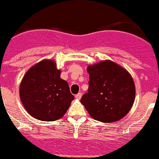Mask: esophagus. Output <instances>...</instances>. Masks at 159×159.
<instances>
[{
	"instance_id": "1",
	"label": "esophagus",
	"mask_w": 159,
	"mask_h": 159,
	"mask_svg": "<svg viewBox=\"0 0 159 159\" xmlns=\"http://www.w3.org/2000/svg\"><path fill=\"white\" fill-rule=\"evenodd\" d=\"M81 97H82V93H80V92L77 94V95H75V99H80Z\"/></svg>"
}]
</instances>
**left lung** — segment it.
<instances>
[{"mask_svg": "<svg viewBox=\"0 0 159 159\" xmlns=\"http://www.w3.org/2000/svg\"><path fill=\"white\" fill-rule=\"evenodd\" d=\"M89 88L81 98L91 117L102 123L119 121L127 116L135 99L131 75L111 60L88 65Z\"/></svg>", "mask_w": 159, "mask_h": 159, "instance_id": "1", "label": "left lung"}]
</instances>
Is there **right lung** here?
<instances>
[{"instance_id":"obj_1","label":"right lung","mask_w":159,"mask_h":159,"mask_svg":"<svg viewBox=\"0 0 159 159\" xmlns=\"http://www.w3.org/2000/svg\"><path fill=\"white\" fill-rule=\"evenodd\" d=\"M60 73L56 61L48 59L38 62L25 73L19 94L24 107L31 116L51 122L65 115L74 96L67 81L60 78Z\"/></svg>"}]
</instances>
